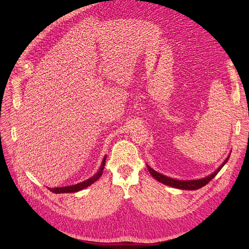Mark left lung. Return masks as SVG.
I'll return each mask as SVG.
<instances>
[{"mask_svg": "<svg viewBox=\"0 0 249 249\" xmlns=\"http://www.w3.org/2000/svg\"><path fill=\"white\" fill-rule=\"evenodd\" d=\"M228 158L224 160V162L221 164V166L217 169L215 173H213L212 175L208 176L207 178H201V179H193V180H178V179H175V178H171L168 177H165L161 174H159L158 172H155L154 169H152L151 167H149L147 165V169L148 172L150 173V175L155 178L158 179L159 181L162 182V184L166 185V186H171L177 189H181V190H198L204 186H206L209 181H210L212 178H214L216 177V175L220 172V169L223 167V165L228 161Z\"/></svg>", "mask_w": 249, "mask_h": 249, "instance_id": "left-lung-1", "label": "left lung"}]
</instances>
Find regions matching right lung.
Masks as SVG:
<instances>
[{"label": "right lung", "instance_id": "add662e5", "mask_svg": "<svg viewBox=\"0 0 249 249\" xmlns=\"http://www.w3.org/2000/svg\"><path fill=\"white\" fill-rule=\"evenodd\" d=\"M106 156H105L103 161H102V164H101V167L99 169V172L91 177L90 178L83 181V182H80V184H76V185H73V186H69V187H61V188H52V189H49L52 193H55V194H62V193H75V192H78L81 190H84L85 188L90 186L91 184H94V182L96 180H98L100 178V177L102 176L103 174V171H104V167H105V162H106Z\"/></svg>", "mask_w": 249, "mask_h": 249}]
</instances>
